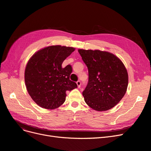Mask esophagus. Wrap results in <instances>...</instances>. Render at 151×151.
Wrapping results in <instances>:
<instances>
[{
  "label": "esophagus",
  "mask_w": 151,
  "mask_h": 151,
  "mask_svg": "<svg viewBox=\"0 0 151 151\" xmlns=\"http://www.w3.org/2000/svg\"><path fill=\"white\" fill-rule=\"evenodd\" d=\"M76 84H77V87H78V88H79L80 87H81V81H78L76 83Z\"/></svg>",
  "instance_id": "34e87169"
}]
</instances>
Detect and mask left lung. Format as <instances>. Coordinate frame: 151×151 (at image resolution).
<instances>
[{
  "label": "left lung",
  "mask_w": 151,
  "mask_h": 151,
  "mask_svg": "<svg viewBox=\"0 0 151 151\" xmlns=\"http://www.w3.org/2000/svg\"><path fill=\"white\" fill-rule=\"evenodd\" d=\"M78 52L88 68V83L83 92L85 102L96 111L113 108L124 96L129 83L124 64L108 52L83 49Z\"/></svg>",
  "instance_id": "8db88e82"
}]
</instances>
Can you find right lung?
Instances as JSON below:
<instances>
[{
    "mask_svg": "<svg viewBox=\"0 0 151 151\" xmlns=\"http://www.w3.org/2000/svg\"><path fill=\"white\" fill-rule=\"evenodd\" d=\"M75 48L53 45L40 50L27 63L24 72L26 89L31 98L43 108L53 109L65 102L66 91L77 88L70 80L72 67L62 64Z\"/></svg>",
    "mask_w": 151,
    "mask_h": 151,
    "instance_id": "add662e5",
    "label": "right lung"
}]
</instances>
